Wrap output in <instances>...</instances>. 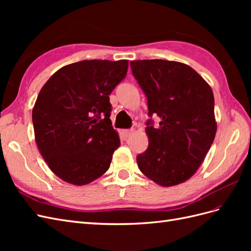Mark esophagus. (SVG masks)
Returning <instances> with one entry per match:
<instances>
[{
    "label": "esophagus",
    "instance_id": "34e87169",
    "mask_svg": "<svg viewBox=\"0 0 251 251\" xmlns=\"http://www.w3.org/2000/svg\"><path fill=\"white\" fill-rule=\"evenodd\" d=\"M134 133V130L133 128H131V130H125L124 131V135L126 136V137H130V136Z\"/></svg>",
    "mask_w": 251,
    "mask_h": 251
}]
</instances>
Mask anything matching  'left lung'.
Here are the masks:
<instances>
[{
    "mask_svg": "<svg viewBox=\"0 0 251 251\" xmlns=\"http://www.w3.org/2000/svg\"><path fill=\"white\" fill-rule=\"evenodd\" d=\"M148 98V150L137 156L140 172L161 186L183 183L199 169L217 132L212 90L192 67L164 59L131 62Z\"/></svg>",
    "mask_w": 251,
    "mask_h": 251,
    "instance_id": "8db88e82",
    "label": "left lung"
}]
</instances>
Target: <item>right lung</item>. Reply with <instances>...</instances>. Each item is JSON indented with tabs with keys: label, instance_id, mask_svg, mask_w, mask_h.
Segmentation results:
<instances>
[{
	"label": "right lung",
	"instance_id": "1",
	"mask_svg": "<svg viewBox=\"0 0 251 251\" xmlns=\"http://www.w3.org/2000/svg\"><path fill=\"white\" fill-rule=\"evenodd\" d=\"M127 66L126 59L81 60L60 68L41 89L32 110L35 142L67 183L86 185L109 170L120 146L109 95Z\"/></svg>",
	"mask_w": 251,
	"mask_h": 251
}]
</instances>
